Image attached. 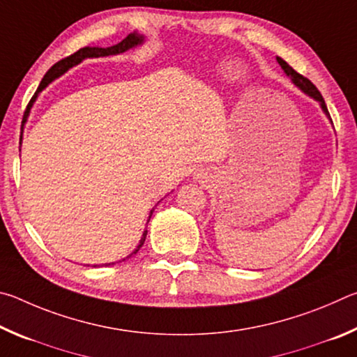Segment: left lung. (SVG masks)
Listing matches in <instances>:
<instances>
[{
    "instance_id": "1",
    "label": "left lung",
    "mask_w": 357,
    "mask_h": 357,
    "mask_svg": "<svg viewBox=\"0 0 357 357\" xmlns=\"http://www.w3.org/2000/svg\"><path fill=\"white\" fill-rule=\"evenodd\" d=\"M277 61H279V64L282 66V69L285 70V74H287L288 77H291V80L294 82L296 86H299V88L302 89V91L307 93L309 96H312L313 99H317V100L319 102V104H321V108L324 110V113L328 114V116H331L329 112H328V107H326V104H324L323 96H321V93L318 91V88L315 86V84H313L307 77L301 75L299 72H296V70L291 68V66H289L287 61H283L282 58H277Z\"/></svg>"
}]
</instances>
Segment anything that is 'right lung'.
Wrapping results in <instances>:
<instances>
[{"label": "right lung", "mask_w": 357, "mask_h": 357, "mask_svg": "<svg viewBox=\"0 0 357 357\" xmlns=\"http://www.w3.org/2000/svg\"><path fill=\"white\" fill-rule=\"evenodd\" d=\"M142 42H143V36L129 34L128 38L121 40L119 44H116V45H112V47H107V48H102V47H83V48H80V50H78V52L72 53V55L63 58L61 61H58L56 64H53L52 68L48 69L47 74L44 75V78H42V82H40V84H39L38 91H36V94L33 96V99L29 100V104H28V107H26V112H25V118H26V114H28V112H29V107L33 105L34 99L38 98V93L42 91V89H44V88L47 86V84L50 83L52 80H55L56 77L61 75L63 72H66L69 68H72V66L78 64V63H80L82 59H84V58H98V56H108V55H116V53H123V52H126V50H129V48H132V47L142 44ZM151 215H153V211H151L149 219H151ZM146 233H148V229H144L140 244H138L137 249H135L134 252H132L129 257L135 255V253H137L138 250H140V247L143 245L144 239H146ZM129 257H128V258H129ZM124 259H126V258H124ZM124 259H123V261H124ZM110 264H114V263H108V264H105V266H110Z\"/></svg>", "instance_id": "obj_1"}]
</instances>
